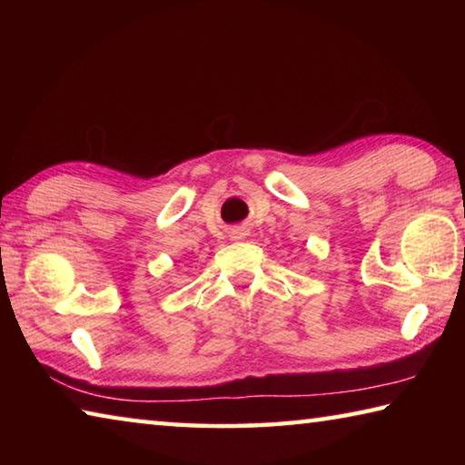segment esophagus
Masks as SVG:
<instances>
[{
	"label": "esophagus",
	"instance_id": "obj_1",
	"mask_svg": "<svg viewBox=\"0 0 465 465\" xmlns=\"http://www.w3.org/2000/svg\"><path fill=\"white\" fill-rule=\"evenodd\" d=\"M246 230H243V227H238V230H233V233H232V238L233 240H243V238H246Z\"/></svg>",
	"mask_w": 465,
	"mask_h": 465
}]
</instances>
